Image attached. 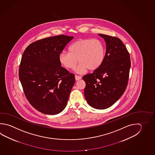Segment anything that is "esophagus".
<instances>
[{"instance_id":"esophagus-1","label":"esophagus","mask_w":155,"mask_h":155,"mask_svg":"<svg viewBox=\"0 0 155 155\" xmlns=\"http://www.w3.org/2000/svg\"><path fill=\"white\" fill-rule=\"evenodd\" d=\"M75 80H76V81H78L79 80H80V79H81V77L79 76V75H75Z\"/></svg>"}]
</instances>
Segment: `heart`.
<instances>
[{
  "instance_id": "heart-1",
  "label": "heart",
  "mask_w": 155,
  "mask_h": 155,
  "mask_svg": "<svg viewBox=\"0 0 155 155\" xmlns=\"http://www.w3.org/2000/svg\"><path fill=\"white\" fill-rule=\"evenodd\" d=\"M69 51L59 54V63L67 69H73L79 60L80 63L75 69L79 74L84 73L88 69H97L102 64L105 54L103 43L97 39L77 40L69 46Z\"/></svg>"
}]
</instances>
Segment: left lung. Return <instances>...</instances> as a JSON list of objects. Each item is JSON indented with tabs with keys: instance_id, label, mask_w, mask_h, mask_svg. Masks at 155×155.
<instances>
[{
	"instance_id": "1",
	"label": "left lung",
	"mask_w": 155,
	"mask_h": 155,
	"mask_svg": "<svg viewBox=\"0 0 155 155\" xmlns=\"http://www.w3.org/2000/svg\"><path fill=\"white\" fill-rule=\"evenodd\" d=\"M106 42L102 64L92 73L83 76L84 94L91 107L105 109L112 106L127 88L130 68V54L118 38L99 34Z\"/></svg>"
}]
</instances>
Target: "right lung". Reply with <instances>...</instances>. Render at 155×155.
Returning a JSON list of instances; mask_svg holds the SVG:
<instances>
[{
  "mask_svg": "<svg viewBox=\"0 0 155 155\" xmlns=\"http://www.w3.org/2000/svg\"><path fill=\"white\" fill-rule=\"evenodd\" d=\"M73 37L59 35L37 40L23 54L18 76L29 103L41 113L56 115L67 104L75 75L61 67L59 55Z\"/></svg>",
  "mask_w": 155,
  "mask_h": 155,
  "instance_id": "1",
  "label": "right lung"
}]
</instances>
